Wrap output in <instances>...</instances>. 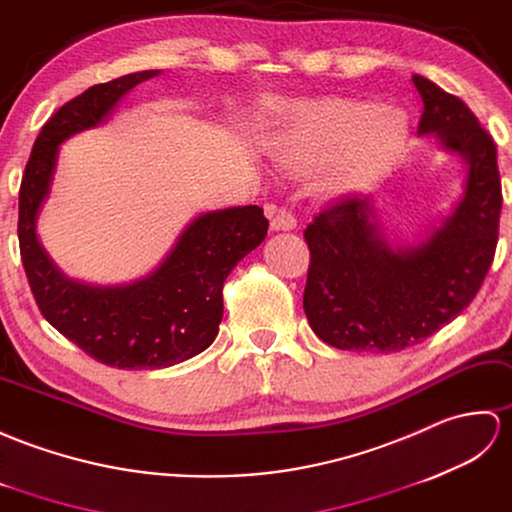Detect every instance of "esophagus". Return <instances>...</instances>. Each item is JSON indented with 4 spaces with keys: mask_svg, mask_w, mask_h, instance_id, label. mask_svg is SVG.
Segmentation results:
<instances>
[{
    "mask_svg": "<svg viewBox=\"0 0 512 512\" xmlns=\"http://www.w3.org/2000/svg\"><path fill=\"white\" fill-rule=\"evenodd\" d=\"M295 225H298V219H295L293 214L285 208H280L274 217H271V230H276V232L295 230Z\"/></svg>",
    "mask_w": 512,
    "mask_h": 512,
    "instance_id": "1",
    "label": "esophagus"
}]
</instances>
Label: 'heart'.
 <instances>
[{
  "mask_svg": "<svg viewBox=\"0 0 512 512\" xmlns=\"http://www.w3.org/2000/svg\"><path fill=\"white\" fill-rule=\"evenodd\" d=\"M412 144V122L381 102L328 96L300 100L280 111L267 151L285 173L313 175L328 197L366 192L403 162Z\"/></svg>",
  "mask_w": 512,
  "mask_h": 512,
  "instance_id": "heart-1",
  "label": "heart"
}]
</instances>
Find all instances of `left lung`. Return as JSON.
I'll return each mask as SVG.
<instances>
[{"label": "left lung", "mask_w": 512, "mask_h": 512, "mask_svg": "<svg viewBox=\"0 0 512 512\" xmlns=\"http://www.w3.org/2000/svg\"><path fill=\"white\" fill-rule=\"evenodd\" d=\"M412 81L423 98L418 133L438 135L467 160V186L451 217L405 252L379 236L370 197L339 199L306 225L304 313L313 333L339 350L420 344L473 302L495 256L502 212L495 142L458 96L418 74Z\"/></svg>", "instance_id": "1"}]
</instances>
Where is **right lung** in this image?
<instances>
[{
	"mask_svg": "<svg viewBox=\"0 0 512 512\" xmlns=\"http://www.w3.org/2000/svg\"><path fill=\"white\" fill-rule=\"evenodd\" d=\"M160 70L89 87L43 124L19 188V252L41 315L85 355L122 370H155L199 355L219 333L223 282L265 241L263 208L201 214L149 278L127 287H89L65 278L39 245L37 214L50 192L59 144L96 127L118 100Z\"/></svg>",
	"mask_w": 512,
	"mask_h": 512,
	"instance_id": "right-lung-1",
	"label": "right lung"
}]
</instances>
